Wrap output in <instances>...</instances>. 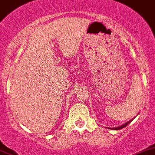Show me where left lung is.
<instances>
[{
    "mask_svg": "<svg viewBox=\"0 0 155 155\" xmlns=\"http://www.w3.org/2000/svg\"><path fill=\"white\" fill-rule=\"evenodd\" d=\"M134 118H135V117H134ZM134 118H132V119L129 120V121H127L126 123L123 124V125H120V126H118V127H115V128H108V129H112V130H120V129H121V128H125V126H127V125H128V124H129L130 122H131V121H132L133 119H134Z\"/></svg>",
    "mask_w": 155,
    "mask_h": 155,
    "instance_id": "8db88e82",
    "label": "left lung"
}]
</instances>
